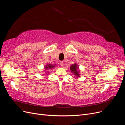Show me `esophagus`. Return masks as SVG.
Returning a JSON list of instances; mask_svg holds the SVG:
<instances>
[{
  "label": "esophagus",
  "mask_w": 125,
  "mask_h": 125,
  "mask_svg": "<svg viewBox=\"0 0 125 125\" xmlns=\"http://www.w3.org/2000/svg\"><path fill=\"white\" fill-rule=\"evenodd\" d=\"M60 66H63V62H62V61H61V62H60Z\"/></svg>",
  "instance_id": "34e87169"
}]
</instances>
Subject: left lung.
Masks as SVG:
<instances>
[{
    "mask_svg": "<svg viewBox=\"0 0 125 125\" xmlns=\"http://www.w3.org/2000/svg\"><path fill=\"white\" fill-rule=\"evenodd\" d=\"M70 69L71 72L74 75V78H77L79 77H80L81 71L79 69V67L77 63H74L71 65L70 67Z\"/></svg>",
    "mask_w": 125,
    "mask_h": 125,
    "instance_id": "obj_1",
    "label": "left lung"
}]
</instances>
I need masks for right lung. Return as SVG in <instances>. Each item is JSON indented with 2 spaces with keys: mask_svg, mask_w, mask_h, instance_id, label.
Segmentation results:
<instances>
[{
  "mask_svg": "<svg viewBox=\"0 0 125 125\" xmlns=\"http://www.w3.org/2000/svg\"><path fill=\"white\" fill-rule=\"evenodd\" d=\"M56 64H52V63H47L45 65L44 68V72L45 73V74H50V72L48 71H50L51 70L54 69L55 67Z\"/></svg>",
  "mask_w": 125,
  "mask_h": 125,
  "instance_id": "obj_1",
  "label": "right lung"
}]
</instances>
